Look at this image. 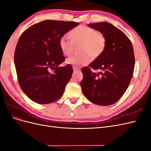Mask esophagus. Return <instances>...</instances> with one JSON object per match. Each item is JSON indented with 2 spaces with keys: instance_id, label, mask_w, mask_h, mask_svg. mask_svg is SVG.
I'll return each instance as SVG.
<instances>
[{
  "instance_id": "34e87169",
  "label": "esophagus",
  "mask_w": 151,
  "mask_h": 151,
  "mask_svg": "<svg viewBox=\"0 0 151 151\" xmlns=\"http://www.w3.org/2000/svg\"><path fill=\"white\" fill-rule=\"evenodd\" d=\"M73 70H74V72H76V71H78L80 70V68H78V67H73Z\"/></svg>"
}]
</instances>
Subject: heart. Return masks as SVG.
<instances>
[{
  "label": "heart",
  "instance_id": "heart-1",
  "mask_svg": "<svg viewBox=\"0 0 151 151\" xmlns=\"http://www.w3.org/2000/svg\"><path fill=\"white\" fill-rule=\"evenodd\" d=\"M68 35H63L59 40V47L62 53L69 56L72 53L74 44L81 43L79 55H73L67 59L69 65L84 66L89 64L94 58L99 57L106 46L105 36L91 27L79 25L73 28Z\"/></svg>",
  "mask_w": 151,
  "mask_h": 151
}]
</instances>
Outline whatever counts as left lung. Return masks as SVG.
<instances>
[{"label": "left lung", "instance_id": "8db88e82", "mask_svg": "<svg viewBox=\"0 0 151 151\" xmlns=\"http://www.w3.org/2000/svg\"><path fill=\"white\" fill-rule=\"evenodd\" d=\"M106 38L104 52L82 69V91L91 102L109 106L117 102L125 93L133 77L135 66L134 48L130 39L116 27L106 22L89 24ZM101 69L96 74L90 68Z\"/></svg>", "mask_w": 151, "mask_h": 151}]
</instances>
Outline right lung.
<instances>
[{
  "mask_svg": "<svg viewBox=\"0 0 151 151\" xmlns=\"http://www.w3.org/2000/svg\"><path fill=\"white\" fill-rule=\"evenodd\" d=\"M78 25L72 21H43L30 26L20 36L14 53L17 80L32 101L48 104L62 96L73 68L69 64L58 67L65 60L59 40Z\"/></svg>",
  "mask_w": 151,
  "mask_h": 151,
  "instance_id": "add662e5",
  "label": "right lung"
}]
</instances>
